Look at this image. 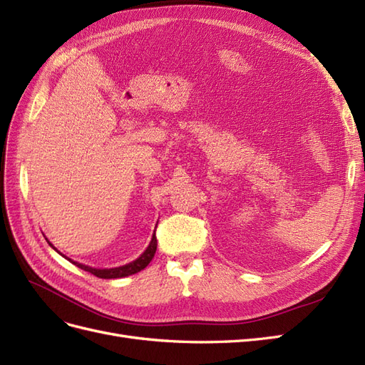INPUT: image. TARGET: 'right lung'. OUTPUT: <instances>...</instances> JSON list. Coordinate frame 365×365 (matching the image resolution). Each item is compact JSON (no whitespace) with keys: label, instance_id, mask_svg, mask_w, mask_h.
Masks as SVG:
<instances>
[{"label":"right lung","instance_id":"1","mask_svg":"<svg viewBox=\"0 0 365 365\" xmlns=\"http://www.w3.org/2000/svg\"><path fill=\"white\" fill-rule=\"evenodd\" d=\"M51 245V244H50ZM54 249V247H53ZM156 249H158V240H156V233H153V238L147 247V250L140 255L138 259H135L133 262L130 264H125L123 267H116V268H92V267H88V265H83V264H78V262H74L71 261L74 265H77L78 268L85 269V272L97 276L100 279H118V277H125V276H130V274H135L138 272H140V269H144L150 261L153 259V256H155L156 253Z\"/></svg>","mask_w":365,"mask_h":365}]
</instances>
